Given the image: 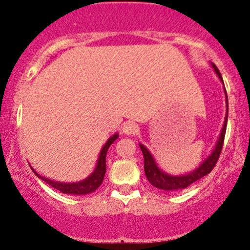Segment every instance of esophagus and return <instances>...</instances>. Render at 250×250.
I'll list each match as a JSON object with an SVG mask.
<instances>
[{"instance_id":"esophagus-1","label":"esophagus","mask_w":250,"mask_h":250,"mask_svg":"<svg viewBox=\"0 0 250 250\" xmlns=\"http://www.w3.org/2000/svg\"><path fill=\"white\" fill-rule=\"evenodd\" d=\"M122 130L123 133L127 135H135L138 132H139V127H138L137 123L134 122H127L123 125Z\"/></svg>"}]
</instances>
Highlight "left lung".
Wrapping results in <instances>:
<instances>
[{"instance_id": "8db88e82", "label": "left lung", "mask_w": 250, "mask_h": 250, "mask_svg": "<svg viewBox=\"0 0 250 250\" xmlns=\"http://www.w3.org/2000/svg\"><path fill=\"white\" fill-rule=\"evenodd\" d=\"M214 70L218 74L219 78L223 81L220 71L218 70V67L213 64ZM226 102H228V95H226ZM228 104V103H226ZM228 112H229V106H228ZM226 125H228V113H226L225 123H224L223 130H221L220 138H219L218 144H216L215 148L211 152V155L207 158L206 161L197 168L196 170H193L192 173L186 174V175L181 176H173L168 175L167 173H163L160 168L156 166L155 160L152 158L151 153L148 152L147 148L144 145L140 144V148L143 151L144 155V170H145V175L147 178V180L150 181L151 185H153L155 188H161V190L165 191H176V190H183L186 188L188 186H190L191 184L196 183L197 180L202 179L203 176H206L207 174H209L213 170V168L215 167L216 162H218L219 157H220L221 150H223L224 145V139H225V133H226Z\"/></svg>"}]
</instances>
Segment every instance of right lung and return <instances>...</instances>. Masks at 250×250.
<instances>
[{
	"instance_id": "add662e5",
	"label": "right lung",
	"mask_w": 250,
	"mask_h": 250,
	"mask_svg": "<svg viewBox=\"0 0 250 250\" xmlns=\"http://www.w3.org/2000/svg\"><path fill=\"white\" fill-rule=\"evenodd\" d=\"M118 138L117 134L112 135L109 140L106 141V144L104 145V147L102 148V152L99 155V160H98V165L95 167V170L90 176H88L84 180L80 181V183L75 184H65V183H57V181H53L50 179H46L43 176L39 175L36 172L34 173L39 176L40 179H42L43 181H46L48 185H50L52 188H54L55 190H59L62 193H70V195H87V193L93 192V191L97 190L100 185H102L103 180H104L105 172H106V153L109 150L110 145Z\"/></svg>"
}]
</instances>
